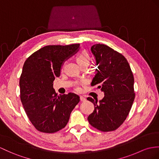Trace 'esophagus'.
<instances>
[{
	"mask_svg": "<svg viewBox=\"0 0 159 159\" xmlns=\"http://www.w3.org/2000/svg\"><path fill=\"white\" fill-rule=\"evenodd\" d=\"M80 100H81V101H82V102H84V101H86V98H84V96H80Z\"/></svg>",
	"mask_w": 159,
	"mask_h": 159,
	"instance_id": "esophagus-1",
	"label": "esophagus"
}]
</instances>
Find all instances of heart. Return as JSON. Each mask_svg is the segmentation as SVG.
<instances>
[{"mask_svg":"<svg viewBox=\"0 0 159 159\" xmlns=\"http://www.w3.org/2000/svg\"><path fill=\"white\" fill-rule=\"evenodd\" d=\"M90 56H89V55L86 51L81 52L80 54H78V55L76 57L77 62L78 63L80 66H82V65H88L89 63H90ZM76 90H80V88L79 86H77Z\"/></svg>","mask_w":159,"mask_h":159,"instance_id":"heart-1","label":"heart"}]
</instances>
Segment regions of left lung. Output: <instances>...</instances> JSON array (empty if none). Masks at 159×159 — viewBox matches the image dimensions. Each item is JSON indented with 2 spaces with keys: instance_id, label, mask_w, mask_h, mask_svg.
Returning a JSON list of instances; mask_svg holds the SVG:
<instances>
[{
  "instance_id": "left-lung-1",
  "label": "left lung",
  "mask_w": 159,
  "mask_h": 159,
  "mask_svg": "<svg viewBox=\"0 0 159 159\" xmlns=\"http://www.w3.org/2000/svg\"><path fill=\"white\" fill-rule=\"evenodd\" d=\"M91 51L98 66L91 86H97L104 96L99 102L90 97L87 98L94 105L88 120L100 131H114L124 122L134 102L133 73L124 56L109 46L94 44Z\"/></svg>"
}]
</instances>
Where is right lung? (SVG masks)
<instances>
[{"label": "right lung", "instance_id": "add662e5", "mask_svg": "<svg viewBox=\"0 0 159 159\" xmlns=\"http://www.w3.org/2000/svg\"><path fill=\"white\" fill-rule=\"evenodd\" d=\"M79 48L80 44L46 46L25 61L19 80L20 98L30 121L41 132L51 134L64 128L80 102L74 93L59 96L53 88L64 62Z\"/></svg>", "mask_w": 159, "mask_h": 159}]
</instances>
